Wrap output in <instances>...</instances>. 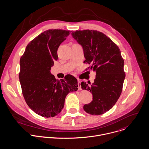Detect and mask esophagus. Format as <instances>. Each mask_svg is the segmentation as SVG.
Returning a JSON list of instances; mask_svg holds the SVG:
<instances>
[{
    "mask_svg": "<svg viewBox=\"0 0 149 149\" xmlns=\"http://www.w3.org/2000/svg\"><path fill=\"white\" fill-rule=\"evenodd\" d=\"M78 89L81 90V81H78Z\"/></svg>",
    "mask_w": 149,
    "mask_h": 149,
    "instance_id": "obj_1",
    "label": "esophagus"
}]
</instances>
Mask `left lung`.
<instances>
[{"mask_svg": "<svg viewBox=\"0 0 149 149\" xmlns=\"http://www.w3.org/2000/svg\"><path fill=\"white\" fill-rule=\"evenodd\" d=\"M71 34L82 46L84 63L91 65L86 70L96 72L93 84H81L82 89L91 92L93 99L84 105V109L90 115H102L115 105L123 89L125 74L120 50L110 38L97 30H76Z\"/></svg>", "mask_w": 149, "mask_h": 149, "instance_id": "obj_1", "label": "left lung"}]
</instances>
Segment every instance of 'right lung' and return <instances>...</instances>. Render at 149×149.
I'll return each mask as SVG.
<instances>
[{
	"mask_svg": "<svg viewBox=\"0 0 149 149\" xmlns=\"http://www.w3.org/2000/svg\"><path fill=\"white\" fill-rule=\"evenodd\" d=\"M70 30L49 29L32 40L20 59L19 79L24 99L30 109L44 118L58 115L67 95L78 90V81L68 74L58 80L50 70L58 59L57 51Z\"/></svg>",
	"mask_w": 149,
	"mask_h": 149,
	"instance_id": "add662e5",
	"label": "right lung"
}]
</instances>
